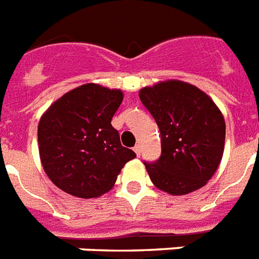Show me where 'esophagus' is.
<instances>
[{
  "instance_id": "34e87169",
  "label": "esophagus",
  "mask_w": 259,
  "mask_h": 259,
  "mask_svg": "<svg viewBox=\"0 0 259 259\" xmlns=\"http://www.w3.org/2000/svg\"><path fill=\"white\" fill-rule=\"evenodd\" d=\"M134 152H136V154H137V156H140V154H141V146L140 145L134 146Z\"/></svg>"
}]
</instances>
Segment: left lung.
Returning a JSON list of instances; mask_svg holds the SVG:
<instances>
[{
  "label": "left lung",
  "mask_w": 259,
  "mask_h": 259,
  "mask_svg": "<svg viewBox=\"0 0 259 259\" xmlns=\"http://www.w3.org/2000/svg\"><path fill=\"white\" fill-rule=\"evenodd\" d=\"M161 134V156L144 162L157 188L185 195L217 172L225 149L226 123L212 99L197 87L168 80L140 91Z\"/></svg>",
  "instance_id": "left-lung-1"
}]
</instances>
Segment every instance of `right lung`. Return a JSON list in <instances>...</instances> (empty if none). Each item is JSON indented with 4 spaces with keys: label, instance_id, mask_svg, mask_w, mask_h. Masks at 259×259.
<instances>
[{
    "label": "right lung",
    "instance_id": "obj_1",
    "mask_svg": "<svg viewBox=\"0 0 259 259\" xmlns=\"http://www.w3.org/2000/svg\"><path fill=\"white\" fill-rule=\"evenodd\" d=\"M122 99L119 90L87 83L64 94L44 113L37 127L38 152L58 188L83 199L101 196L136 157L111 126Z\"/></svg>",
    "mask_w": 259,
    "mask_h": 259
}]
</instances>
